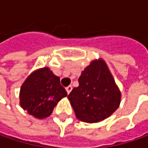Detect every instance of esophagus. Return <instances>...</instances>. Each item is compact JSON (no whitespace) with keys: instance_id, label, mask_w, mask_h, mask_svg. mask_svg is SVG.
<instances>
[{"instance_id":"1","label":"esophagus","mask_w":148,"mask_h":148,"mask_svg":"<svg viewBox=\"0 0 148 148\" xmlns=\"http://www.w3.org/2000/svg\"><path fill=\"white\" fill-rule=\"evenodd\" d=\"M71 89H72V86H66V90L67 94H69V93L71 92Z\"/></svg>"}]
</instances>
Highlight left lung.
<instances>
[{"mask_svg": "<svg viewBox=\"0 0 148 148\" xmlns=\"http://www.w3.org/2000/svg\"><path fill=\"white\" fill-rule=\"evenodd\" d=\"M78 82L67 98L81 121L99 122L119 108L121 94L104 61L92 62L82 72Z\"/></svg>", "mask_w": 148, "mask_h": 148, "instance_id": "8db88e82", "label": "left lung"}]
</instances>
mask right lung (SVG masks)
Here are the masks:
<instances>
[{
  "label": "right lung",
  "instance_id": "right-lung-1",
  "mask_svg": "<svg viewBox=\"0 0 148 148\" xmlns=\"http://www.w3.org/2000/svg\"><path fill=\"white\" fill-rule=\"evenodd\" d=\"M67 93L60 78L44 67L33 72L20 89V105L38 119L49 117L60 99Z\"/></svg>",
  "mask_w": 148,
  "mask_h": 148
}]
</instances>
